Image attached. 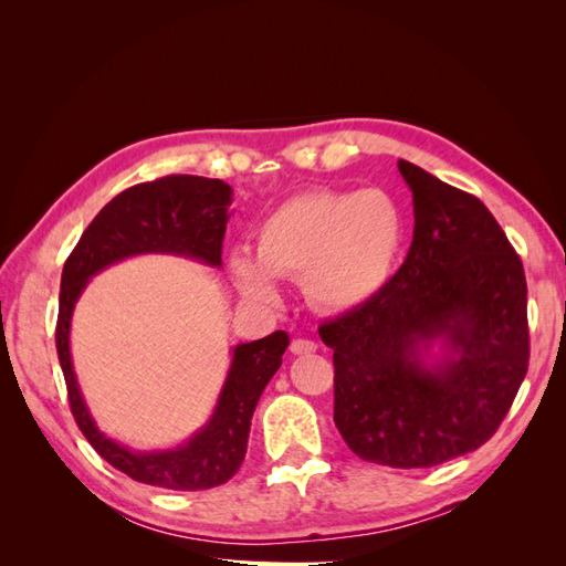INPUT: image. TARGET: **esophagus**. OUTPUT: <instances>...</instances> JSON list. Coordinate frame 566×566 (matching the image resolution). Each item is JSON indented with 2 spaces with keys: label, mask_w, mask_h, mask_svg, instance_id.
Returning a JSON list of instances; mask_svg holds the SVG:
<instances>
[{
  "label": "esophagus",
  "mask_w": 566,
  "mask_h": 566,
  "mask_svg": "<svg viewBox=\"0 0 566 566\" xmlns=\"http://www.w3.org/2000/svg\"><path fill=\"white\" fill-rule=\"evenodd\" d=\"M290 352L302 356V354H312L316 352V342L314 339H304V337H297L293 339V345H290Z\"/></svg>",
  "instance_id": "esophagus-1"
}]
</instances>
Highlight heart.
<instances>
[{"label": "heart", "instance_id": "heart-1", "mask_svg": "<svg viewBox=\"0 0 566 566\" xmlns=\"http://www.w3.org/2000/svg\"><path fill=\"white\" fill-rule=\"evenodd\" d=\"M406 238L399 202L380 188L310 191L279 205L256 229L252 262L231 256L238 287L252 300L276 295L271 276L302 281L316 310L345 314L387 287Z\"/></svg>", "mask_w": 566, "mask_h": 566}]
</instances>
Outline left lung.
Returning <instances> with one entry per match:
<instances>
[{"instance_id": "obj_1", "label": "left lung", "mask_w": 566, "mask_h": 566, "mask_svg": "<svg viewBox=\"0 0 566 566\" xmlns=\"http://www.w3.org/2000/svg\"><path fill=\"white\" fill-rule=\"evenodd\" d=\"M413 243L382 293L318 335L333 349L335 424L389 468H432L499 430L528 368L526 279L486 205L399 160ZM442 339L441 359L423 356Z\"/></svg>"}]
</instances>
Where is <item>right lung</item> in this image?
Wrapping results in <instances>:
<instances>
[{
  "label": "right lung",
  "mask_w": 566,
  "mask_h": 566,
  "mask_svg": "<svg viewBox=\"0 0 566 566\" xmlns=\"http://www.w3.org/2000/svg\"><path fill=\"white\" fill-rule=\"evenodd\" d=\"M229 205L231 186L221 179L169 175L136 184L94 217L61 273L56 352L75 422L101 458L142 484L172 491H202L227 484L245 458L256 401L273 373L281 368L290 337L276 331L238 345L210 422L172 451L139 453L101 432L82 399L71 361L75 302L94 273L134 254L167 252L221 266Z\"/></svg>",
  "instance_id": "add662e5"
}]
</instances>
